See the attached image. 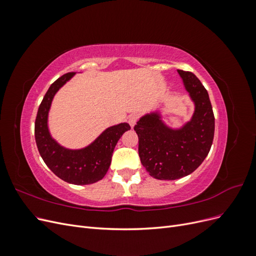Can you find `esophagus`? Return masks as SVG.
I'll return each mask as SVG.
<instances>
[{"label": "esophagus", "mask_w": 256, "mask_h": 256, "mask_svg": "<svg viewBox=\"0 0 256 256\" xmlns=\"http://www.w3.org/2000/svg\"><path fill=\"white\" fill-rule=\"evenodd\" d=\"M138 114H130L129 116H128V122H129V125L131 126V127H134L136 124V122H138Z\"/></svg>", "instance_id": "esophagus-1"}]
</instances>
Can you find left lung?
Masks as SVG:
<instances>
[{"label":"left lung","instance_id":"left-lung-1","mask_svg":"<svg viewBox=\"0 0 256 256\" xmlns=\"http://www.w3.org/2000/svg\"><path fill=\"white\" fill-rule=\"evenodd\" d=\"M194 104V112L180 128H171L158 111L145 114L134 130L141 164L156 180H174L191 174L207 157L214 134V116L208 92L190 72L177 70Z\"/></svg>","mask_w":256,"mask_h":256}]
</instances>
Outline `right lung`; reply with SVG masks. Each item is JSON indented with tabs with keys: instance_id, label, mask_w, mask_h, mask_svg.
<instances>
[{
	"instance_id": "right-lung-1",
	"label": "right lung",
	"mask_w": 256,
	"mask_h": 256,
	"mask_svg": "<svg viewBox=\"0 0 256 256\" xmlns=\"http://www.w3.org/2000/svg\"><path fill=\"white\" fill-rule=\"evenodd\" d=\"M74 74L69 72L62 76L46 92L35 120V140L42 160L54 174L66 182L82 186L102 180L110 168L116 144L122 134L130 130V126L120 122L106 128L94 142L80 150L66 148L54 140L48 127L52 100Z\"/></svg>"
}]
</instances>
